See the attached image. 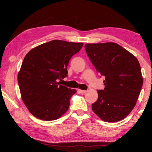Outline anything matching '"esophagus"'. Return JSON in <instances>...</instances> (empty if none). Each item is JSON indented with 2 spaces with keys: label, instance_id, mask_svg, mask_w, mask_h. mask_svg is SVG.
I'll list each match as a JSON object with an SVG mask.
<instances>
[{
  "label": "esophagus",
  "instance_id": "34e87169",
  "mask_svg": "<svg viewBox=\"0 0 152 152\" xmlns=\"http://www.w3.org/2000/svg\"><path fill=\"white\" fill-rule=\"evenodd\" d=\"M79 92L80 93H81V94H84V93H86V91H84V90H79Z\"/></svg>",
  "mask_w": 152,
  "mask_h": 152
}]
</instances>
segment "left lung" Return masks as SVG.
<instances>
[{
  "label": "left lung",
  "mask_w": 152,
  "mask_h": 152,
  "mask_svg": "<svg viewBox=\"0 0 152 152\" xmlns=\"http://www.w3.org/2000/svg\"><path fill=\"white\" fill-rule=\"evenodd\" d=\"M86 53L95 69L105 77L104 90L97 91L92 109L106 122L121 121L132 112L143 86L140 62L135 56L113 42L86 43Z\"/></svg>",
  "instance_id": "left-lung-1"
}]
</instances>
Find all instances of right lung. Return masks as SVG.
<instances>
[{"mask_svg": "<svg viewBox=\"0 0 152 152\" xmlns=\"http://www.w3.org/2000/svg\"><path fill=\"white\" fill-rule=\"evenodd\" d=\"M82 46V43L53 40L25 56L17 80L22 101L35 117L53 121L68 110L76 91L61 85L58 80L67 76L69 61Z\"/></svg>", "mask_w": 152, "mask_h": 152, "instance_id": "1", "label": "right lung"}]
</instances>
